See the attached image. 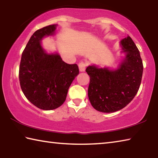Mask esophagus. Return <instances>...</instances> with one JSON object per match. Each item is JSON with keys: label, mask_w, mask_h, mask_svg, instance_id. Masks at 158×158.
<instances>
[{"label": "esophagus", "mask_w": 158, "mask_h": 158, "mask_svg": "<svg viewBox=\"0 0 158 158\" xmlns=\"http://www.w3.org/2000/svg\"><path fill=\"white\" fill-rule=\"evenodd\" d=\"M85 66H86V64L84 62H81L79 64V68L80 72H84L85 69Z\"/></svg>", "instance_id": "obj_1"}]
</instances>
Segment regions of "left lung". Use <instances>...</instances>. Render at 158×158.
I'll list each match as a JSON object with an SVG mask.
<instances>
[{"instance_id":"obj_1","label":"left lung","mask_w":158,"mask_h":158,"mask_svg":"<svg viewBox=\"0 0 158 158\" xmlns=\"http://www.w3.org/2000/svg\"><path fill=\"white\" fill-rule=\"evenodd\" d=\"M120 45L125 57L117 68L90 65L85 69L90 77V102L103 113H112L127 106L137 95L142 78V60L135 42L127 35Z\"/></svg>"}]
</instances>
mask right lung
<instances>
[{
	"label": "right lung",
	"instance_id": "1",
	"mask_svg": "<svg viewBox=\"0 0 158 158\" xmlns=\"http://www.w3.org/2000/svg\"><path fill=\"white\" fill-rule=\"evenodd\" d=\"M58 24L36 31L21 55L20 85L26 98L37 108L53 110L65 101L69 87L79 74L77 64L64 62L58 52L48 53L42 45L44 37L55 35Z\"/></svg>",
	"mask_w": 158,
	"mask_h": 158
}]
</instances>
